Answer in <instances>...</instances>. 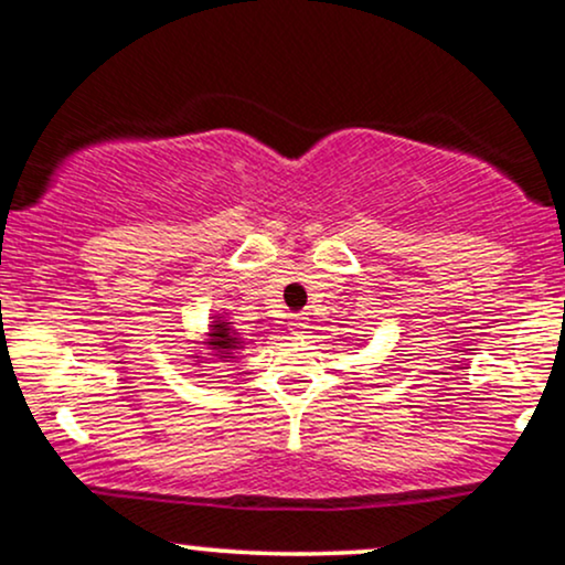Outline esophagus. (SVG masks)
<instances>
[{
	"label": "esophagus",
	"instance_id": "esophagus-1",
	"mask_svg": "<svg viewBox=\"0 0 565 565\" xmlns=\"http://www.w3.org/2000/svg\"><path fill=\"white\" fill-rule=\"evenodd\" d=\"M291 334H297V337H305L308 334V319H305V313H297L295 319H291Z\"/></svg>",
	"mask_w": 565,
	"mask_h": 565
}]
</instances>
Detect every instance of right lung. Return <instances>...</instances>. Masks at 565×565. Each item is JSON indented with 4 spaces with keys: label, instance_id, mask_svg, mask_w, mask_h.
Instances as JSON below:
<instances>
[{
    "label": "right lung",
    "instance_id": "right-lung-1",
    "mask_svg": "<svg viewBox=\"0 0 565 565\" xmlns=\"http://www.w3.org/2000/svg\"><path fill=\"white\" fill-rule=\"evenodd\" d=\"M206 348L215 350L217 359L223 361L233 359V353L242 348V337H238L236 329H231V321H225L223 316H217V319L210 323V342H206Z\"/></svg>",
    "mask_w": 565,
    "mask_h": 565
}]
</instances>
